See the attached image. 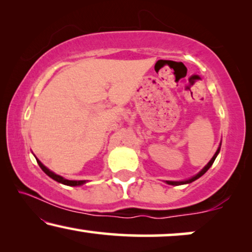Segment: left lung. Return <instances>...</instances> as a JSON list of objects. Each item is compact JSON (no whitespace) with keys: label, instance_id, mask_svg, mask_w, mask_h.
<instances>
[{"label":"left lung","instance_id":"obj_1","mask_svg":"<svg viewBox=\"0 0 252 252\" xmlns=\"http://www.w3.org/2000/svg\"><path fill=\"white\" fill-rule=\"evenodd\" d=\"M220 147H221V142H220V144H219V147H218V149H217V151H216V154H215V155H213V157L211 158V160H210V161H209V163H208V164H206V165H205V166H204V167H203V168H202V170L198 172V173H197V174H196V175H194V177L189 178V179H187V180H184V181H165V182H166V184H167V185H172V186H180V185H187V184H190V182H192V181H195V180H197V179H198V178H201V177H202V175H203V174H204V173H205V172H206V171H208V170H209V168L212 166L213 161H215V159H216V158H217V156H218V154L220 153Z\"/></svg>","mask_w":252,"mask_h":252}]
</instances>
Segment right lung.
<instances>
[{
  "mask_svg": "<svg viewBox=\"0 0 252 252\" xmlns=\"http://www.w3.org/2000/svg\"><path fill=\"white\" fill-rule=\"evenodd\" d=\"M36 158V157H35ZM36 161H37V164H39V166L41 167V170H42L44 173H46L48 177H50L51 179H54L55 181H57V182H60V184H63V185H66V186H72V187H75V186H81V185H84V184H86V180H67V179H65V178H63V177H61V175H58V174H56V173H54L53 171H50L49 168L48 167H46L44 166V165L41 163V161L37 159L36 158Z\"/></svg>",
  "mask_w": 252,
  "mask_h": 252,
  "instance_id": "right-lung-1",
  "label": "right lung"
}]
</instances>
